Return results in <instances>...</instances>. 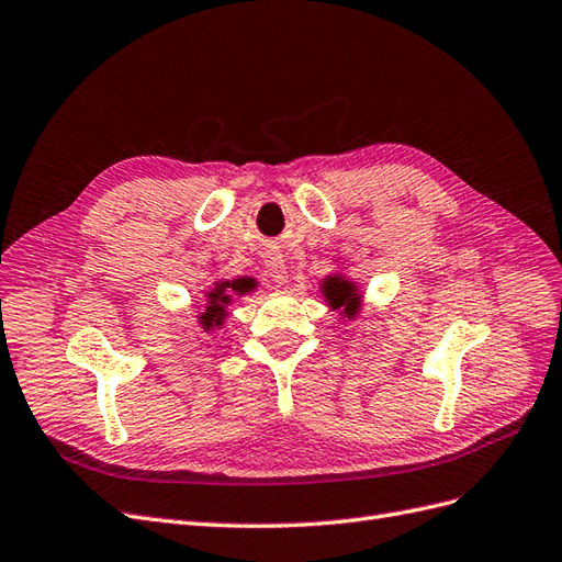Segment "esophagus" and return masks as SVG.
Segmentation results:
<instances>
[{
    "label": "esophagus",
    "instance_id": "34e87169",
    "mask_svg": "<svg viewBox=\"0 0 562 562\" xmlns=\"http://www.w3.org/2000/svg\"><path fill=\"white\" fill-rule=\"evenodd\" d=\"M265 267H267V271H269L271 281L279 283V285L288 283V271H285V265H283V260H281V255H267Z\"/></svg>",
    "mask_w": 562,
    "mask_h": 562
}]
</instances>
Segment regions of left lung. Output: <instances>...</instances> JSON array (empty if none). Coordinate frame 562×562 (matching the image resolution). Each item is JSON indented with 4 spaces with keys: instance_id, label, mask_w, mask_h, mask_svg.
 Instances as JSON below:
<instances>
[{
    "instance_id": "1",
    "label": "left lung",
    "mask_w": 562,
    "mask_h": 562,
    "mask_svg": "<svg viewBox=\"0 0 562 562\" xmlns=\"http://www.w3.org/2000/svg\"><path fill=\"white\" fill-rule=\"evenodd\" d=\"M326 295L330 304H337V307H345V314L351 316L359 310V297L353 293V283L345 279H330L326 281Z\"/></svg>"
}]
</instances>
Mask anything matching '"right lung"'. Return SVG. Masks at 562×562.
Instances as JSON below:
<instances>
[{
	"mask_svg": "<svg viewBox=\"0 0 562 562\" xmlns=\"http://www.w3.org/2000/svg\"><path fill=\"white\" fill-rule=\"evenodd\" d=\"M232 293H248L244 288V279L239 281H220L215 283L213 291L206 295L209 297V307L203 310L201 314V323L203 328H213V326H220L223 323V316H225V304L232 300Z\"/></svg>",
	"mask_w": 562,
	"mask_h": 562,
	"instance_id": "obj_1",
	"label": "right lung"
}]
</instances>
